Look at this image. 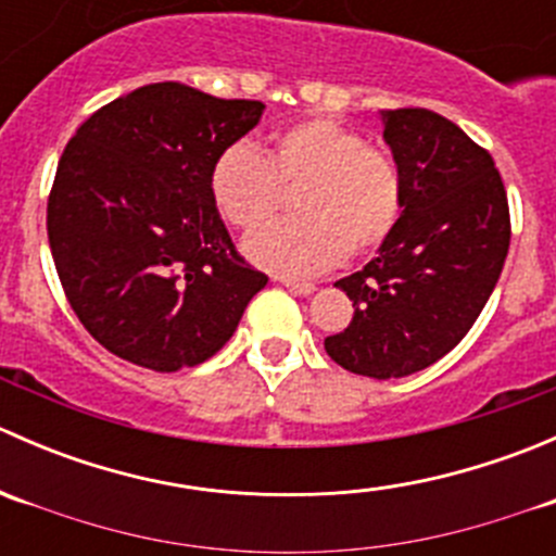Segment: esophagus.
<instances>
[{"label":"esophagus","mask_w":556,"mask_h":556,"mask_svg":"<svg viewBox=\"0 0 556 556\" xmlns=\"http://www.w3.org/2000/svg\"><path fill=\"white\" fill-rule=\"evenodd\" d=\"M282 285L295 295H312L317 290L312 282H299V279H282Z\"/></svg>","instance_id":"obj_1"}]
</instances>
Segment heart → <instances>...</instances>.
<instances>
[{
    "label": "heart",
    "mask_w": 556,
    "mask_h": 556,
    "mask_svg": "<svg viewBox=\"0 0 556 556\" xmlns=\"http://www.w3.org/2000/svg\"><path fill=\"white\" fill-rule=\"evenodd\" d=\"M299 217L247 237L252 263L288 277L336 266L346 252L366 255L395 231L403 182L395 161L328 117L279 128L266 155L250 142L223 150L210 172V195L231 226L252 231L277 212L282 188H295Z\"/></svg>",
    "instance_id": "obj_1"
}]
</instances>
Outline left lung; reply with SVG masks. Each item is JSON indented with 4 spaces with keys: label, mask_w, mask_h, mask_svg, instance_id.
Segmentation results:
<instances>
[{
    "label": "left lung",
    "mask_w": 556,
    "mask_h": 556,
    "mask_svg": "<svg viewBox=\"0 0 556 556\" xmlns=\"http://www.w3.org/2000/svg\"><path fill=\"white\" fill-rule=\"evenodd\" d=\"M379 115L403 212L377 257L336 282L355 314L325 352L361 377L401 379L441 361L476 323L501 279L511 217L495 161L463 128L419 106Z\"/></svg>",
    "instance_id": "obj_1"
}]
</instances>
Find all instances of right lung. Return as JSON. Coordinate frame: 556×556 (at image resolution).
Returning a JSON list of instances; mask_svg holds the SVG:
<instances>
[{
	"label": "right lung",
	"instance_id": "add662e5",
	"mask_svg": "<svg viewBox=\"0 0 556 556\" xmlns=\"http://www.w3.org/2000/svg\"><path fill=\"white\" fill-rule=\"evenodd\" d=\"M263 110L150 83L93 112L64 148L50 252L72 309L112 355L161 374L199 366L266 288L210 195L215 159Z\"/></svg>",
	"mask_w": 556,
	"mask_h": 556
}]
</instances>
